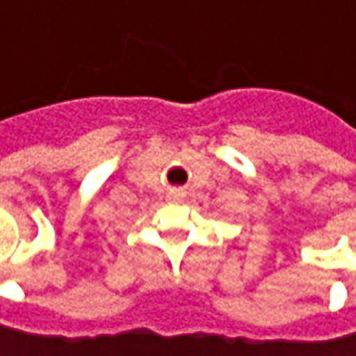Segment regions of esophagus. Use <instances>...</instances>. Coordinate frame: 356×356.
Listing matches in <instances>:
<instances>
[{"label":"esophagus","mask_w":356,"mask_h":356,"mask_svg":"<svg viewBox=\"0 0 356 356\" xmlns=\"http://www.w3.org/2000/svg\"><path fill=\"white\" fill-rule=\"evenodd\" d=\"M182 196V192H172V198H180Z\"/></svg>","instance_id":"34e87169"}]
</instances>
